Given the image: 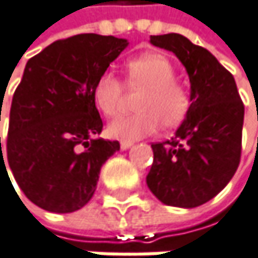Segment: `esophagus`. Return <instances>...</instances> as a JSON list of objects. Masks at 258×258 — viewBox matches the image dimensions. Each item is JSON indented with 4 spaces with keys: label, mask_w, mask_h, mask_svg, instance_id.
I'll return each mask as SVG.
<instances>
[{
    "label": "esophagus",
    "mask_w": 258,
    "mask_h": 258,
    "mask_svg": "<svg viewBox=\"0 0 258 258\" xmlns=\"http://www.w3.org/2000/svg\"><path fill=\"white\" fill-rule=\"evenodd\" d=\"M131 145H133L131 142H127V140H122V142H121V149H122V151H127L128 148H131Z\"/></svg>",
    "instance_id": "obj_1"
}]
</instances>
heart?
Masks as SVG:
<instances>
[{"mask_svg":"<svg viewBox=\"0 0 258 258\" xmlns=\"http://www.w3.org/2000/svg\"><path fill=\"white\" fill-rule=\"evenodd\" d=\"M127 84L145 88L137 102V113L119 116L109 124V134L127 142L153 134L159 124L165 128L180 125L189 109L190 94L176 81V69L164 54L145 53L127 61ZM124 93L122 81L110 71L97 77L93 85V100L106 116H115Z\"/></svg>","mask_w":258,"mask_h":258,"instance_id":"1","label":"heart"}]
</instances>
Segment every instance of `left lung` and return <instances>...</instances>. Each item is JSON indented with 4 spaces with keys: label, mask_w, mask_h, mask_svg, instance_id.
<instances>
[{
    "label": "left lung",
    "mask_w": 258,
    "mask_h": 258,
    "mask_svg": "<svg viewBox=\"0 0 258 258\" xmlns=\"http://www.w3.org/2000/svg\"><path fill=\"white\" fill-rule=\"evenodd\" d=\"M174 53L190 81V109L171 140L153 143L148 187L165 205L194 208L213 199L241 161L244 103L233 75L180 34L151 36Z\"/></svg>",
    "instance_id": "left-lung-1"
}]
</instances>
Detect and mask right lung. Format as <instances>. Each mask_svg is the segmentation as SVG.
<instances>
[{
    "label": "right lung",
    "instance_id": "right-lung-1",
    "mask_svg": "<svg viewBox=\"0 0 258 258\" xmlns=\"http://www.w3.org/2000/svg\"><path fill=\"white\" fill-rule=\"evenodd\" d=\"M127 45L124 38L80 34L28 60L13 96L7 161L22 192L39 208L60 214L82 208L94 195L102 165L119 151L118 142L97 137L103 122L93 85Z\"/></svg>",
    "mask_w": 258,
    "mask_h": 258
}]
</instances>
